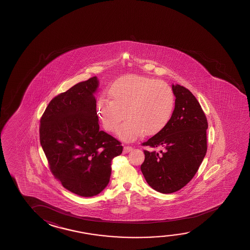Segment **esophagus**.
<instances>
[{
    "label": "esophagus",
    "instance_id": "34e87169",
    "mask_svg": "<svg viewBox=\"0 0 250 250\" xmlns=\"http://www.w3.org/2000/svg\"><path fill=\"white\" fill-rule=\"evenodd\" d=\"M133 149H134V148H133L132 146H124V148H123V153H129V152H131Z\"/></svg>",
    "mask_w": 250,
    "mask_h": 250
}]
</instances>
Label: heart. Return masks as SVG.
Wrapping results in <instances>:
<instances>
[{"label": "heart", "mask_w": 250, "mask_h": 250, "mask_svg": "<svg viewBox=\"0 0 250 250\" xmlns=\"http://www.w3.org/2000/svg\"><path fill=\"white\" fill-rule=\"evenodd\" d=\"M110 99L101 97L97 104V116L103 127L124 141H133L142 134L153 135L163 130L171 120L175 95L164 81L127 75L117 80L108 90Z\"/></svg>", "instance_id": "b5f03b06"}]
</instances>
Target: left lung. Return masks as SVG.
<instances>
[{
    "mask_svg": "<svg viewBox=\"0 0 250 250\" xmlns=\"http://www.w3.org/2000/svg\"><path fill=\"white\" fill-rule=\"evenodd\" d=\"M172 90L175 108L170 122L163 130L142 144L147 147L141 166L146 181L165 194L186 187L207 152L208 122L205 112L186 87L176 84Z\"/></svg>",
    "mask_w": 250,
    "mask_h": 250,
    "instance_id": "1",
    "label": "left lung"
}]
</instances>
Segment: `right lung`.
I'll list each match as a JSON object with an SVG mask.
<instances>
[{
    "label": "right lung",
    "instance_id": "1",
    "mask_svg": "<svg viewBox=\"0 0 250 250\" xmlns=\"http://www.w3.org/2000/svg\"><path fill=\"white\" fill-rule=\"evenodd\" d=\"M97 77L53 97L41 118L40 141L52 174L65 189L93 197L107 187L122 143L99 130Z\"/></svg>",
    "mask_w": 250,
    "mask_h": 250
}]
</instances>
